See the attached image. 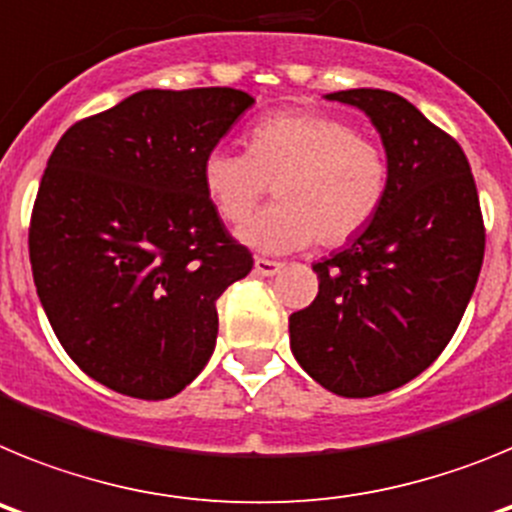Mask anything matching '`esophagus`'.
<instances>
[{"mask_svg":"<svg viewBox=\"0 0 512 512\" xmlns=\"http://www.w3.org/2000/svg\"><path fill=\"white\" fill-rule=\"evenodd\" d=\"M279 269H282V264H279V261H271V259L253 261V271H256L259 277H274Z\"/></svg>","mask_w":512,"mask_h":512,"instance_id":"1","label":"esophagus"}]
</instances>
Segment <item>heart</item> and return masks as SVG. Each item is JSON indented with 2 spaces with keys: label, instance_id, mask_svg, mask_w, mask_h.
<instances>
[{
  "label": "heart",
  "instance_id": "obj_1",
  "mask_svg": "<svg viewBox=\"0 0 512 512\" xmlns=\"http://www.w3.org/2000/svg\"><path fill=\"white\" fill-rule=\"evenodd\" d=\"M275 184L278 205L249 218ZM202 184L238 238L266 253L341 246L372 223L390 187L382 148L348 122L320 112H277L248 130V151L215 146L202 158Z\"/></svg>",
  "mask_w": 512,
  "mask_h": 512
}]
</instances>
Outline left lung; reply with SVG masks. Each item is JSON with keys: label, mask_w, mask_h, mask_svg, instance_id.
Masks as SVG:
<instances>
[{"label": "left lung", "mask_w": 512, "mask_h": 512, "mask_svg": "<svg viewBox=\"0 0 512 512\" xmlns=\"http://www.w3.org/2000/svg\"><path fill=\"white\" fill-rule=\"evenodd\" d=\"M359 107L382 138L390 187L374 220L318 261V297L289 315L300 366L341 397L408 384L456 333L485 259L477 184L461 146L384 89L325 94Z\"/></svg>", "instance_id": "1"}]
</instances>
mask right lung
Here are the masks:
<instances>
[{"instance_id": "obj_1", "label": "right lung", "mask_w": 512, "mask_h": 512, "mask_svg": "<svg viewBox=\"0 0 512 512\" xmlns=\"http://www.w3.org/2000/svg\"><path fill=\"white\" fill-rule=\"evenodd\" d=\"M253 104L230 87L143 89L61 135L30 217L40 305L81 372L166 400L215 351L217 297L251 271L202 158Z\"/></svg>"}]
</instances>
